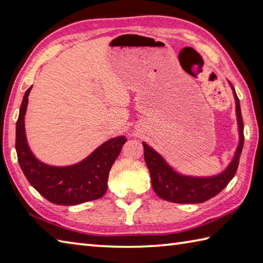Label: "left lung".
Listing matches in <instances>:
<instances>
[{
    "label": "left lung",
    "instance_id": "obj_1",
    "mask_svg": "<svg viewBox=\"0 0 263 263\" xmlns=\"http://www.w3.org/2000/svg\"><path fill=\"white\" fill-rule=\"evenodd\" d=\"M233 90L235 101H236L239 144L233 161L220 175L206 177V178L181 176L175 173L171 167H169L161 155L143 142L144 159H145L149 175H151L153 190L159 197L174 203H202L219 194L233 179L237 171L239 157L244 145V125L242 112H240V104L234 87Z\"/></svg>",
    "mask_w": 263,
    "mask_h": 263
}]
</instances>
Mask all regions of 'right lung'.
Returning <instances> with one entry per match:
<instances>
[{"instance_id": "obj_1", "label": "right lung", "mask_w": 263, "mask_h": 263, "mask_svg": "<svg viewBox=\"0 0 263 263\" xmlns=\"http://www.w3.org/2000/svg\"><path fill=\"white\" fill-rule=\"evenodd\" d=\"M30 89L24 95L15 125V149L27 180L54 204L76 205L100 199L108 190L109 171L127 138L109 139L82 162L69 167H52L41 162L30 152L25 134V114Z\"/></svg>"}]
</instances>
